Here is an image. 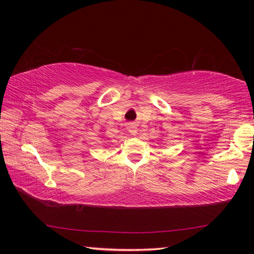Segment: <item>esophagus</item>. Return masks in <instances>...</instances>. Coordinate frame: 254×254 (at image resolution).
<instances>
[{
	"instance_id": "esophagus-1",
	"label": "esophagus",
	"mask_w": 254,
	"mask_h": 254,
	"mask_svg": "<svg viewBox=\"0 0 254 254\" xmlns=\"http://www.w3.org/2000/svg\"><path fill=\"white\" fill-rule=\"evenodd\" d=\"M127 130H128V132L131 133V134H136V132H137V127H136V126L134 123H130L127 126Z\"/></svg>"
}]
</instances>
